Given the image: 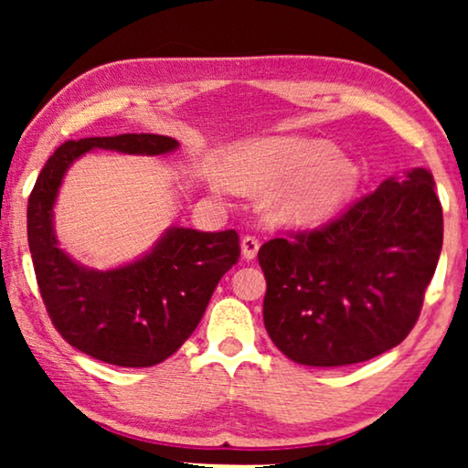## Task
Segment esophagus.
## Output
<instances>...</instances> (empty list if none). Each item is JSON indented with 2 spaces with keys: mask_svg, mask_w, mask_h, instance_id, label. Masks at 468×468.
Segmentation results:
<instances>
[{
  "mask_svg": "<svg viewBox=\"0 0 468 468\" xmlns=\"http://www.w3.org/2000/svg\"><path fill=\"white\" fill-rule=\"evenodd\" d=\"M260 250V239L258 237H251V235H245L241 239V253L245 260H253L256 258V253Z\"/></svg>",
  "mask_w": 468,
  "mask_h": 468,
  "instance_id": "obj_1",
  "label": "esophagus"
}]
</instances>
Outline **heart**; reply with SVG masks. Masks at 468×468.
Listing matches in <instances>:
<instances>
[{
	"label": "heart",
	"instance_id": "1",
	"mask_svg": "<svg viewBox=\"0 0 468 468\" xmlns=\"http://www.w3.org/2000/svg\"><path fill=\"white\" fill-rule=\"evenodd\" d=\"M220 176L243 192L274 189L271 208L282 223L314 227L328 220L357 192L361 169L330 142L264 138L229 153Z\"/></svg>",
	"mask_w": 468,
	"mask_h": 468
}]
</instances>
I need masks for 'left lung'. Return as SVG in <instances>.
Instances as JSON below:
<instances>
[{"instance_id": "1", "label": "left lung", "mask_w": 468, "mask_h": 468, "mask_svg": "<svg viewBox=\"0 0 468 468\" xmlns=\"http://www.w3.org/2000/svg\"><path fill=\"white\" fill-rule=\"evenodd\" d=\"M443 241L427 169L388 177L343 217L258 251L264 326L301 366L340 367L400 345L421 314Z\"/></svg>"}]
</instances>
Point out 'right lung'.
<instances>
[{"instance_id":"1","label":"right lung","mask_w":468,"mask_h":468,"mask_svg":"<svg viewBox=\"0 0 468 468\" xmlns=\"http://www.w3.org/2000/svg\"><path fill=\"white\" fill-rule=\"evenodd\" d=\"M158 156L179 142L158 133H120L61 144L28 197V248L47 314L59 335L90 357L120 367H150L192 336L218 281L239 260L233 229L204 233L169 227L130 264L94 271L59 248L53 206L63 176L90 150Z\"/></svg>"}]
</instances>
